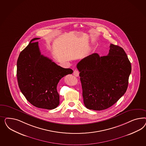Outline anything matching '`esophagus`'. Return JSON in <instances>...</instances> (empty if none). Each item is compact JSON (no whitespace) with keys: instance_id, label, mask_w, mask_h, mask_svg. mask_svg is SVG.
I'll list each match as a JSON object with an SVG mask.
<instances>
[{"instance_id":"34e87169","label":"esophagus","mask_w":146,"mask_h":146,"mask_svg":"<svg viewBox=\"0 0 146 146\" xmlns=\"http://www.w3.org/2000/svg\"><path fill=\"white\" fill-rule=\"evenodd\" d=\"M73 75L75 76H76V77L79 76V71L77 70H75L74 72H73Z\"/></svg>"}]
</instances>
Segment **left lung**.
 Wrapping results in <instances>:
<instances>
[{
	"label": "left lung",
	"mask_w": 146,
	"mask_h": 146,
	"mask_svg": "<svg viewBox=\"0 0 146 146\" xmlns=\"http://www.w3.org/2000/svg\"><path fill=\"white\" fill-rule=\"evenodd\" d=\"M107 56L94 53L77 64L85 106L105 110L113 106L126 92L131 64L124 49L111 44Z\"/></svg>",
	"instance_id": "8db88e82"
}]
</instances>
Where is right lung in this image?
Returning a JSON list of instances; mask_svg holds the SVG:
<instances>
[{
  "instance_id": "add662e5",
  "label": "right lung",
  "mask_w": 146,
  "mask_h": 146,
  "mask_svg": "<svg viewBox=\"0 0 146 146\" xmlns=\"http://www.w3.org/2000/svg\"><path fill=\"white\" fill-rule=\"evenodd\" d=\"M35 38L20 52L17 61L18 85L27 100L38 108L52 110L59 104L57 87L59 80L72 74L71 68L57 65L41 54Z\"/></svg>"
}]
</instances>
